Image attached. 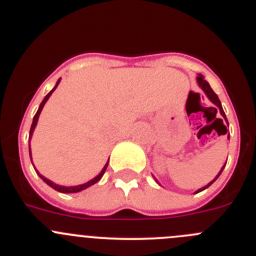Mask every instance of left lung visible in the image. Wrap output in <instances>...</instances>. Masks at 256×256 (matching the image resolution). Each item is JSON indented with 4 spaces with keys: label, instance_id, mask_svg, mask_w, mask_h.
Here are the masks:
<instances>
[{
    "label": "left lung",
    "instance_id": "1",
    "mask_svg": "<svg viewBox=\"0 0 256 256\" xmlns=\"http://www.w3.org/2000/svg\"><path fill=\"white\" fill-rule=\"evenodd\" d=\"M196 80H198V84H199V86H200V88H202V91H204V92H205V95L208 96V98H209V100L212 101V102L214 104V105H216V106H218V108H219V111H220V114H222V118H225V120H226V122H228V118H226V116H225V112H224V110H222V102H220V100H219V98H218V95H216V94H215L214 91H212V88H210L209 82H208V81L205 80V78H204V76H202V75H200V74H199V76H198V78H196ZM215 110H216V108H215ZM228 126H229V124H228ZM225 128H226V126H225ZM226 131H228V130H226ZM225 165H226V164H225ZM225 165L222 166V170H220V172L218 174V175H216V178H215L214 180H212V181H210V182L206 186H204V188H199V190H198L196 192H200V191H202V190H205V188H209V186L212 185V184L214 182V181L216 180L218 178H219V176H220V174H222V170H224Z\"/></svg>",
    "mask_w": 256,
    "mask_h": 256
}]
</instances>
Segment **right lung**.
Returning <instances> with one entry per match:
<instances>
[{
    "label": "right lung",
    "instance_id": "add662e5",
    "mask_svg": "<svg viewBox=\"0 0 256 256\" xmlns=\"http://www.w3.org/2000/svg\"><path fill=\"white\" fill-rule=\"evenodd\" d=\"M60 84V80L57 81V84H56V86H54V88H52L51 91H50L48 94H47L46 96H44V100H42V102H41V105H40V108H38V110H37V112H36V115L34 116V121H32V125H31V128H30V140H31V138H32V134H34V128H36V125H37V121H38V116H40V114H41V111H42V108H44V104H46V101L48 100V98L50 96H51V94L54 92V90H56V88H57V85H58ZM30 148V158H31V146H28ZM32 165H34V164H32ZM108 162H106V165L104 166V168L102 170H101V172L98 174V176H96V178H94L92 180H90V181H88V182H85V184H82V185H78V186H61V185H57V184H54V182H52L51 180H48V178H44V176H42L41 174L38 172V171L36 170V168H34V170H36V172L38 174V176L40 178H42V180L44 181V182L47 184V185L48 186H51L52 188H54V190H57V191H60V192H64V194H71V192H78V191H82V190H85V188H90L91 185H94V184H96L98 182V180H100L101 178H102V175L104 174H105V171H106V168H108Z\"/></svg>",
    "mask_w": 256,
    "mask_h": 256
}]
</instances>
